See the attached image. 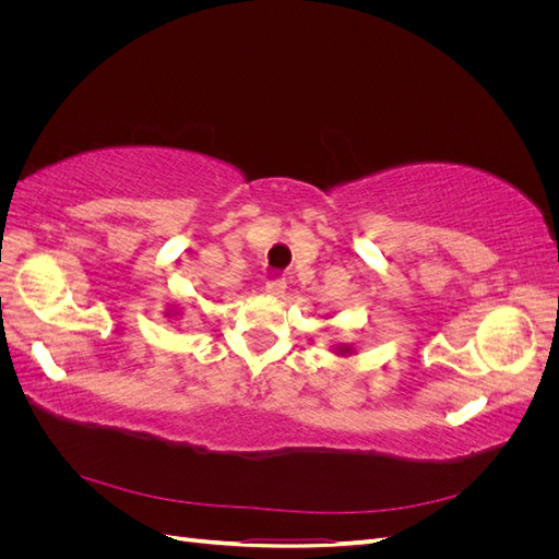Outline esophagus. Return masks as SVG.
Returning a JSON list of instances; mask_svg holds the SVG:
<instances>
[{
    "label": "esophagus",
    "mask_w": 559,
    "mask_h": 559,
    "mask_svg": "<svg viewBox=\"0 0 559 559\" xmlns=\"http://www.w3.org/2000/svg\"><path fill=\"white\" fill-rule=\"evenodd\" d=\"M284 289H286V282L280 275H273V277L267 280V284H265V292L270 296H280V294H284Z\"/></svg>",
    "instance_id": "obj_1"
}]
</instances>
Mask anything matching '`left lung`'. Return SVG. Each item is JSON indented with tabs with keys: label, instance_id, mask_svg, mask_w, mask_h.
Instances as JSON below:
<instances>
[{
	"label": "left lung",
	"instance_id": "1",
	"mask_svg": "<svg viewBox=\"0 0 559 559\" xmlns=\"http://www.w3.org/2000/svg\"><path fill=\"white\" fill-rule=\"evenodd\" d=\"M341 352H343V354H345V352H349V347H341Z\"/></svg>",
	"mask_w": 559,
	"mask_h": 559
}]
</instances>
